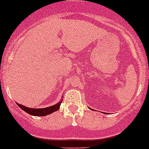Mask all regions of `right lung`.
I'll return each mask as SVG.
<instances>
[{
    "label": "right lung",
    "instance_id": "add662e5",
    "mask_svg": "<svg viewBox=\"0 0 149 149\" xmlns=\"http://www.w3.org/2000/svg\"><path fill=\"white\" fill-rule=\"evenodd\" d=\"M61 103V102H60L59 103H58V104H54L53 106L47 107V108H27V107L17 104V105H18L22 110L24 111L25 112L28 113L29 115H34V116H45V115L52 114V113L54 112V111H56L57 110H58L59 108H60Z\"/></svg>",
    "mask_w": 149,
    "mask_h": 149
}]
</instances>
